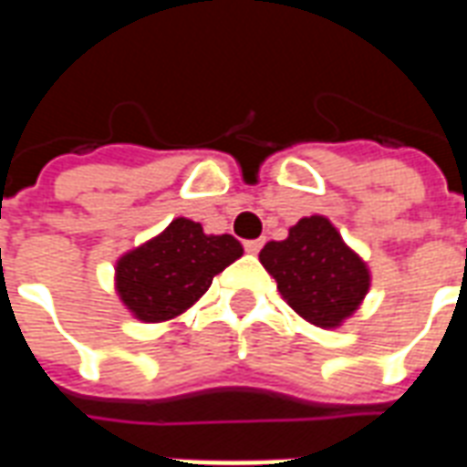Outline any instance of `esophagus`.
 I'll list each match as a JSON object with an SVG mask.
<instances>
[{"instance_id":"34e87169","label":"esophagus","mask_w":467,"mask_h":467,"mask_svg":"<svg viewBox=\"0 0 467 467\" xmlns=\"http://www.w3.org/2000/svg\"><path fill=\"white\" fill-rule=\"evenodd\" d=\"M263 244L265 240H247V243H244V250H247L250 254H257L260 250H263Z\"/></svg>"}]
</instances>
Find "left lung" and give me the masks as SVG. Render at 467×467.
Returning <instances> with one entry per match:
<instances>
[{
	"label": "left lung",
	"instance_id": "1",
	"mask_svg": "<svg viewBox=\"0 0 467 467\" xmlns=\"http://www.w3.org/2000/svg\"><path fill=\"white\" fill-rule=\"evenodd\" d=\"M260 263L285 303L323 330L340 327L370 290L368 263L323 214L303 217L285 240L265 244Z\"/></svg>",
	"mask_w": 467,
	"mask_h": 467
}]
</instances>
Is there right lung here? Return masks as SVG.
<instances>
[{"mask_svg":"<svg viewBox=\"0 0 467 467\" xmlns=\"http://www.w3.org/2000/svg\"><path fill=\"white\" fill-rule=\"evenodd\" d=\"M237 257L243 244L233 234H204L200 223L174 217L157 237L117 260L115 290L137 320L164 323L190 310Z\"/></svg>","mask_w":467,"mask_h":467,"instance_id":"add662e5","label":"right lung"}]
</instances>
